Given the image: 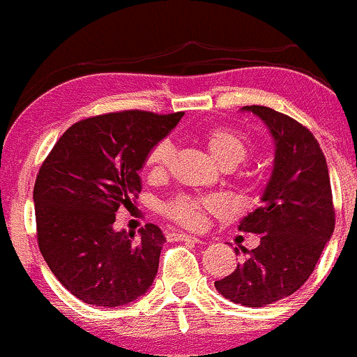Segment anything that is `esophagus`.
I'll list each match as a JSON object with an SVG mask.
<instances>
[{"mask_svg":"<svg viewBox=\"0 0 357 357\" xmlns=\"http://www.w3.org/2000/svg\"><path fill=\"white\" fill-rule=\"evenodd\" d=\"M172 236V238H174V241H191V242H197V244H202V241H199L198 237H193V236H188V234H183V232H174V234H171Z\"/></svg>","mask_w":357,"mask_h":357,"instance_id":"1","label":"esophagus"}]
</instances>
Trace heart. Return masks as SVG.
I'll use <instances>...</instances> for the list:
<instances>
[{"instance_id": "1", "label": "heart", "mask_w": 357, "mask_h": 357, "mask_svg": "<svg viewBox=\"0 0 357 357\" xmlns=\"http://www.w3.org/2000/svg\"><path fill=\"white\" fill-rule=\"evenodd\" d=\"M199 142L205 144L211 158L223 167H234L241 164L250 152L249 139L241 130L227 125H210L195 132ZM172 159V146L169 140H159L147 151L146 166L151 176H160L167 171ZM222 202L215 197H181L171 199L164 205V213L174 222L181 223L188 229H199L205 217L213 211L222 210Z\"/></svg>"}]
</instances>
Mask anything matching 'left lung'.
I'll return each mask as SVG.
<instances>
[{
    "instance_id": "8db88e82",
    "label": "left lung",
    "mask_w": 357,
    "mask_h": 357,
    "mask_svg": "<svg viewBox=\"0 0 357 357\" xmlns=\"http://www.w3.org/2000/svg\"><path fill=\"white\" fill-rule=\"evenodd\" d=\"M268 125L276 144L274 169L262 206L238 230L259 234L256 249L229 276L215 281L220 295L245 307H264L293 295L310 278L335 227L327 160L305 125L259 105L244 107ZM238 249L236 248V254Z\"/></svg>"
}]
</instances>
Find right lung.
Masks as SVG:
<instances>
[{
  "label": "right lung",
  "instance_id": "1",
  "mask_svg": "<svg viewBox=\"0 0 357 357\" xmlns=\"http://www.w3.org/2000/svg\"><path fill=\"white\" fill-rule=\"evenodd\" d=\"M183 112L105 113L70 125L49 152L33 186L37 242L54 276L76 298L120 307L154 281L162 232L147 223L113 230L115 211L140 193L147 151L169 134Z\"/></svg>",
  "mask_w": 357,
  "mask_h": 357
}]
</instances>
